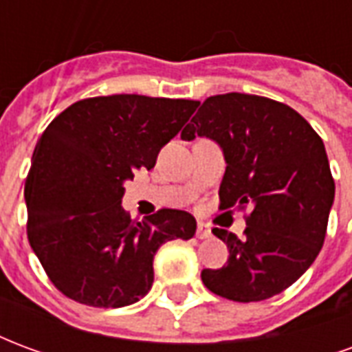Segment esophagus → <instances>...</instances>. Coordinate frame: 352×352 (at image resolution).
Wrapping results in <instances>:
<instances>
[{
    "label": "esophagus",
    "instance_id": "esophagus-1",
    "mask_svg": "<svg viewBox=\"0 0 352 352\" xmlns=\"http://www.w3.org/2000/svg\"><path fill=\"white\" fill-rule=\"evenodd\" d=\"M211 236H213L211 230L207 228V226H204V224H198V230H196V237H198V239H209Z\"/></svg>",
    "mask_w": 352,
    "mask_h": 352
}]
</instances>
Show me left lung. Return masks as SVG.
<instances>
[{"mask_svg":"<svg viewBox=\"0 0 352 352\" xmlns=\"http://www.w3.org/2000/svg\"><path fill=\"white\" fill-rule=\"evenodd\" d=\"M221 145L226 160L221 209H249L245 237L214 228L228 245L221 270H204L211 292L260 302L302 277L322 249L336 184L324 143L280 101L230 92L207 98L181 133Z\"/></svg>","mask_w":352,"mask_h":352,"instance_id":"8db88e82","label":"left lung"}]
</instances>
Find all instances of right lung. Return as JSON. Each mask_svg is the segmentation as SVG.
Instances as JSON below:
<instances>
[{
  "instance_id": "add662e5",
  "label": "right lung",
  "mask_w": 352,
  "mask_h": 352,
  "mask_svg": "<svg viewBox=\"0 0 352 352\" xmlns=\"http://www.w3.org/2000/svg\"><path fill=\"white\" fill-rule=\"evenodd\" d=\"M199 101L115 94L73 103L43 131L24 198L28 239L52 285L92 307L139 302L154 280L153 260L166 241L190 239L196 219L160 209L131 221L124 183L154 168Z\"/></svg>"
}]
</instances>
